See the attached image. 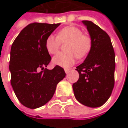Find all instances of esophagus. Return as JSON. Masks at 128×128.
Returning <instances> with one entry per match:
<instances>
[{
  "instance_id": "obj_1",
  "label": "esophagus",
  "mask_w": 128,
  "mask_h": 128,
  "mask_svg": "<svg viewBox=\"0 0 128 128\" xmlns=\"http://www.w3.org/2000/svg\"><path fill=\"white\" fill-rule=\"evenodd\" d=\"M70 69H65V70H64V71H65L66 74H68V73L70 72Z\"/></svg>"
}]
</instances>
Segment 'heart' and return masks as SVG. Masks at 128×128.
<instances>
[{"label": "heart", "instance_id": "b5f03b06", "mask_svg": "<svg viewBox=\"0 0 128 128\" xmlns=\"http://www.w3.org/2000/svg\"><path fill=\"white\" fill-rule=\"evenodd\" d=\"M66 52H59L52 58V64L62 67H69L74 64L76 56L78 58L84 57L90 52L92 46L90 37L82 34V31L77 26H68L62 29L57 37L50 35L45 41V47L50 54L58 52L61 43H66Z\"/></svg>", "mask_w": 128, "mask_h": 128}]
</instances>
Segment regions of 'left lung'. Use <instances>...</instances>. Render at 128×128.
I'll list each match as a JSON object with an SVG mask.
<instances>
[{
	"instance_id": "1",
	"label": "left lung",
	"mask_w": 128,
	"mask_h": 128,
	"mask_svg": "<svg viewBox=\"0 0 128 128\" xmlns=\"http://www.w3.org/2000/svg\"><path fill=\"white\" fill-rule=\"evenodd\" d=\"M92 40V46L84 62L76 67L79 73L72 84L78 102L90 107L103 105L114 87L115 52L108 33L90 20H82Z\"/></svg>"
}]
</instances>
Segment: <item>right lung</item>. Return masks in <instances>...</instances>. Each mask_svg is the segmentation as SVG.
I'll return each mask as SVG.
<instances>
[{
    "label": "right lung",
    "mask_w": 128,
    "mask_h": 128,
    "mask_svg": "<svg viewBox=\"0 0 128 128\" xmlns=\"http://www.w3.org/2000/svg\"><path fill=\"white\" fill-rule=\"evenodd\" d=\"M59 25L30 24L21 30L12 45L9 66L11 84L19 102L28 108L36 109L46 104L66 76L60 66L52 70L46 68L51 57L45 41Z\"/></svg>",
    "instance_id": "right-lung-1"
}]
</instances>
